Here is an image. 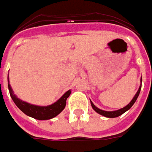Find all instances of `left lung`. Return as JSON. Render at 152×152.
I'll list each match as a JSON object with an SVG mask.
<instances>
[{
  "instance_id": "8db88e82",
  "label": "left lung",
  "mask_w": 152,
  "mask_h": 152,
  "mask_svg": "<svg viewBox=\"0 0 152 152\" xmlns=\"http://www.w3.org/2000/svg\"><path fill=\"white\" fill-rule=\"evenodd\" d=\"M142 81V80L141 79V82ZM141 86H140V87H139V89L137 91V94L135 95V96L133 97V99L132 100V102H130L129 104H128L127 106H126L123 108H121V109H119V110H117V111H103V110H101V109H99L97 108L96 106L94 105L92 102L91 101V105L92 106V108H93V110L96 112H97L98 114H100V115H104V116H106V117H109V118H114V117H117V116H119V115H122L123 113H125L126 111H128L132 106L134 105V103L136 102L137 101V97H138V96H139V94H140V91H141Z\"/></svg>"
}]
</instances>
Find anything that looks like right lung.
<instances>
[{"label":"right lung","mask_w":152,"mask_h":152,"mask_svg":"<svg viewBox=\"0 0 152 152\" xmlns=\"http://www.w3.org/2000/svg\"><path fill=\"white\" fill-rule=\"evenodd\" d=\"M8 89L10 91L11 99L13 100L14 103L20 110L24 112L26 115L37 120H49L60 114L64 110L66 104V99L69 97L72 92L71 90H69L57 102H56L50 106H40L23 102L17 97L13 92V90L11 89V85L9 84V76H8Z\"/></svg>","instance_id":"add662e5"}]
</instances>
